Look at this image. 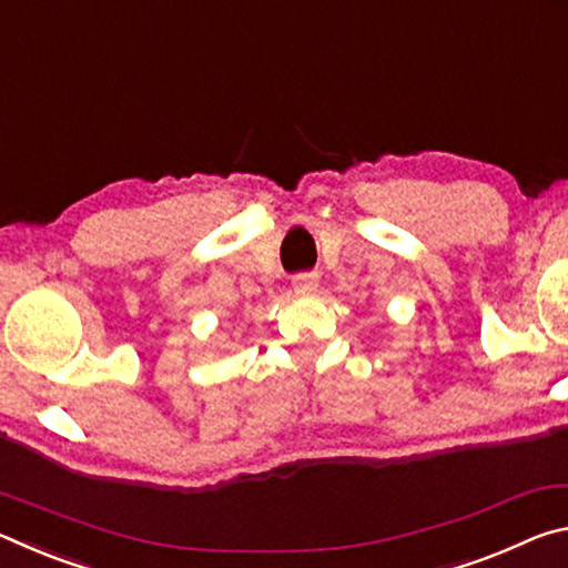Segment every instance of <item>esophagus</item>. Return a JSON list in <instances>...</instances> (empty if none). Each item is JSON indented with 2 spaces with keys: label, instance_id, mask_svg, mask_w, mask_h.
I'll list each match as a JSON object with an SVG mask.
<instances>
[{
  "label": "esophagus",
  "instance_id": "1",
  "mask_svg": "<svg viewBox=\"0 0 568 568\" xmlns=\"http://www.w3.org/2000/svg\"><path fill=\"white\" fill-rule=\"evenodd\" d=\"M293 291L297 295H313L318 291V275L315 273H301L293 277Z\"/></svg>",
  "mask_w": 568,
  "mask_h": 568
}]
</instances>
